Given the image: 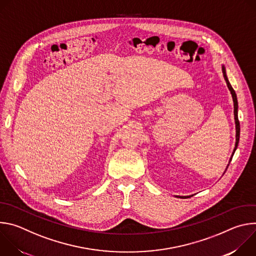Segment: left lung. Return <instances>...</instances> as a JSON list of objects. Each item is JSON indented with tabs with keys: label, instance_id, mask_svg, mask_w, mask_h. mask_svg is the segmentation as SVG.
Returning <instances> with one entry per match:
<instances>
[{
	"label": "left lung",
	"instance_id": "1",
	"mask_svg": "<svg viewBox=\"0 0 256 256\" xmlns=\"http://www.w3.org/2000/svg\"><path fill=\"white\" fill-rule=\"evenodd\" d=\"M222 70H223L224 79H225V81H226V83H227V86H228V88H229V90H230V92H231V94H232V98H233V102H234V118H235V124H236V142H235V148H234L233 154H232V156H231V158H230V161H229V163H230L231 160H232V157H233V155H234V153H235V151H236V149H237V147H238L239 138H240V122H239V120H238V101H237L236 93H235L234 89L232 88V86H231V84H230V82H229V80H228V78H227L226 68H225L224 66H222ZM228 166H229V164H228ZM228 166H227V168H228ZM227 168H226V170H227ZM177 198H188V196H177Z\"/></svg>",
	"mask_w": 256,
	"mask_h": 256
}]
</instances>
